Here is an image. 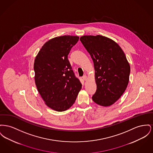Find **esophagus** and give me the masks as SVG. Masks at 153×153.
<instances>
[{
    "label": "esophagus",
    "mask_w": 153,
    "mask_h": 153,
    "mask_svg": "<svg viewBox=\"0 0 153 153\" xmlns=\"http://www.w3.org/2000/svg\"><path fill=\"white\" fill-rule=\"evenodd\" d=\"M82 79H83V80H87V76L86 75H84V76H83V77H82Z\"/></svg>",
    "instance_id": "34e87169"
}]
</instances>
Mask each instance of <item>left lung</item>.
I'll return each instance as SVG.
<instances>
[{
    "label": "left lung",
    "instance_id": "obj_1",
    "mask_svg": "<svg viewBox=\"0 0 153 153\" xmlns=\"http://www.w3.org/2000/svg\"><path fill=\"white\" fill-rule=\"evenodd\" d=\"M93 60L97 91L93 101L108 107L114 104L126 91L130 65L121 47L113 40L101 35H85L80 39Z\"/></svg>",
    "mask_w": 153,
    "mask_h": 153
}]
</instances>
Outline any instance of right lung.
Masks as SVG:
<instances>
[{
    "label": "right lung",
    "instance_id": "add662e5",
    "mask_svg": "<svg viewBox=\"0 0 153 153\" xmlns=\"http://www.w3.org/2000/svg\"><path fill=\"white\" fill-rule=\"evenodd\" d=\"M77 36H58L45 42L37 54L35 82L45 105L57 111L72 106L82 84L72 70L68 55L79 41Z\"/></svg>",
    "mask_w": 153,
    "mask_h": 153
}]
</instances>
